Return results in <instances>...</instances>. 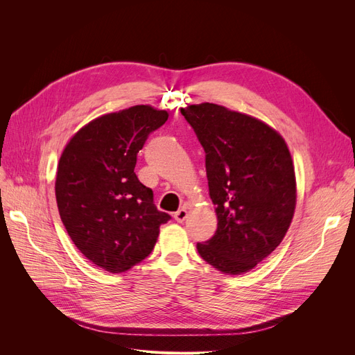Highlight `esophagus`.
Wrapping results in <instances>:
<instances>
[{"instance_id": "obj_1", "label": "esophagus", "mask_w": 355, "mask_h": 355, "mask_svg": "<svg viewBox=\"0 0 355 355\" xmlns=\"http://www.w3.org/2000/svg\"><path fill=\"white\" fill-rule=\"evenodd\" d=\"M187 216H189L187 210H185V209L182 207V209H180L178 211H175V214H174V218H175L178 223H182L185 218H187Z\"/></svg>"}]
</instances>
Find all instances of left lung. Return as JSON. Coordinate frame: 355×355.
<instances>
[{"label":"left lung","mask_w":355,"mask_h":355,"mask_svg":"<svg viewBox=\"0 0 355 355\" xmlns=\"http://www.w3.org/2000/svg\"><path fill=\"white\" fill-rule=\"evenodd\" d=\"M206 153L214 236L197 243L217 270L245 273L284 240L296 206V181L285 139L265 122L214 103L181 109Z\"/></svg>","instance_id":"left-lung-1"}]
</instances>
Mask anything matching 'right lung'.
Segmentation results:
<instances>
[{
  "mask_svg": "<svg viewBox=\"0 0 355 355\" xmlns=\"http://www.w3.org/2000/svg\"><path fill=\"white\" fill-rule=\"evenodd\" d=\"M165 110L137 105L93 119L66 145L55 175L60 218L76 248L99 268L119 273L153 252L171 218L134 173L148 135Z\"/></svg>",
  "mask_w": 355,
  "mask_h": 355,
  "instance_id": "right-lung-1",
  "label": "right lung"
}]
</instances>
